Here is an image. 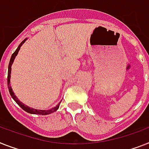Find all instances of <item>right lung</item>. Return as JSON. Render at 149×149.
<instances>
[{
	"label": "right lung",
	"instance_id": "1",
	"mask_svg": "<svg viewBox=\"0 0 149 149\" xmlns=\"http://www.w3.org/2000/svg\"><path fill=\"white\" fill-rule=\"evenodd\" d=\"M26 40V39L24 40L20 43V44L19 45V47L17 48L14 53L12 54L11 57H10V63H9V66H8V89H9V92H10V94L11 95V97L14 99V100L17 103L18 106H20L24 111H26V112H29V113H31V114H37V115H43V116H45V115H48V114H50L52 112H54L55 111L59 109V106H60V103H58V105L56 106H55L54 108H52L50 109H48V110H40V109H33L31 108V107H29V106H26V105H24L23 102H21L20 100H18V98L14 95V92H13V89H12L11 86L10 85V72H11V66L13 63H14V60L15 59L16 56L17 55L18 52L20 50V47L23 45V43H24V42Z\"/></svg>",
	"mask_w": 149,
	"mask_h": 149
}]
</instances>
